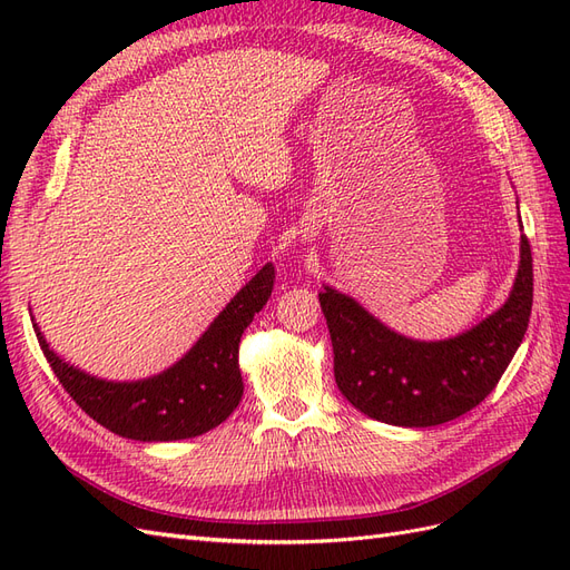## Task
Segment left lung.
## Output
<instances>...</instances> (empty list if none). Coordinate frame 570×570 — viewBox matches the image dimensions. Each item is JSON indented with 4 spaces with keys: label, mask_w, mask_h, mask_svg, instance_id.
I'll return each mask as SVG.
<instances>
[{
    "label": "left lung",
    "mask_w": 570,
    "mask_h": 570,
    "mask_svg": "<svg viewBox=\"0 0 570 570\" xmlns=\"http://www.w3.org/2000/svg\"><path fill=\"white\" fill-rule=\"evenodd\" d=\"M318 299L333 340L335 383L347 402L390 425H440L485 400L521 347L532 308L530 245L521 235L519 273L507 302L446 340L396 333L331 285H323Z\"/></svg>",
    "instance_id": "1"
}]
</instances>
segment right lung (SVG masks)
<instances>
[{
  "label": "right lung",
  "mask_w": 570,
  "mask_h": 570,
  "mask_svg": "<svg viewBox=\"0 0 570 570\" xmlns=\"http://www.w3.org/2000/svg\"><path fill=\"white\" fill-rule=\"evenodd\" d=\"M273 281L275 268L266 264L176 364L140 381H107L82 371L49 347L36 316L32 327L59 383L92 421L137 442L187 440L220 425L243 400L239 337L266 306Z\"/></svg>",
  "instance_id": "right-lung-1"
}]
</instances>
